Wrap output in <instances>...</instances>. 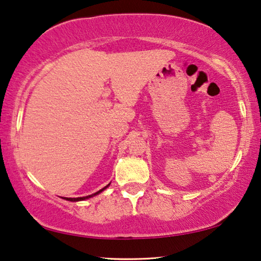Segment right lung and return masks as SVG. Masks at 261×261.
<instances>
[{
	"mask_svg": "<svg viewBox=\"0 0 261 261\" xmlns=\"http://www.w3.org/2000/svg\"><path fill=\"white\" fill-rule=\"evenodd\" d=\"M110 185V183L108 184V185H106V187L103 188V189H101V190H99L98 192H95V193H93V194H90V196H86V197H78V198H64L65 200H69V201H82V200H85V199H90V198H92V197H94V196H96V194H99V193H101L103 191V190H106L107 189L108 187Z\"/></svg>",
	"mask_w": 261,
	"mask_h": 261,
	"instance_id": "obj_1",
	"label": "right lung"
}]
</instances>
